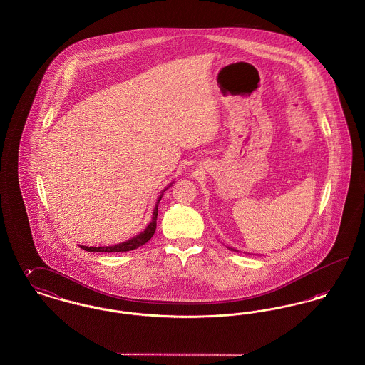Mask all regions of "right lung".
I'll list each match as a JSON object with an SVG mask.
<instances>
[{"label": "right lung", "instance_id": "add662e5", "mask_svg": "<svg viewBox=\"0 0 365 365\" xmlns=\"http://www.w3.org/2000/svg\"><path fill=\"white\" fill-rule=\"evenodd\" d=\"M167 189H168V187H167ZM161 197H163V192H161V195H160V197H158V200H157L156 207H155V210H153L152 222L149 223V226L145 228V231H142V232L138 234L137 237H134V238H131V240H128V241H125V242L113 245V246H98V247H94V246H81V247H82V249H85L87 252L118 253V252H128V250H134V249H137L139 246L145 245V243L148 242V241L153 237V234H155V231H156L157 212H158V202H160Z\"/></svg>", "mask_w": 365, "mask_h": 365}]
</instances>
